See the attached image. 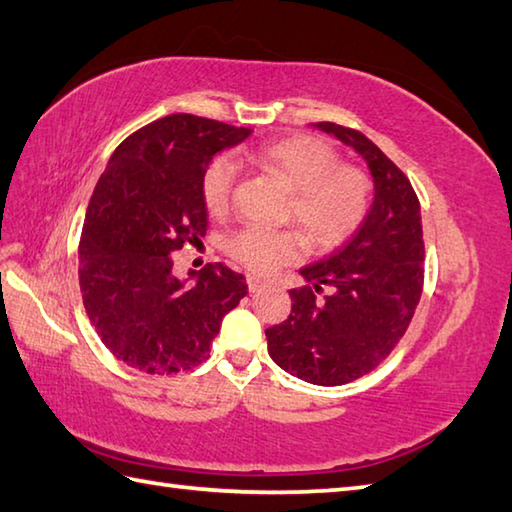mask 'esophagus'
<instances>
[{
  "instance_id": "1",
  "label": "esophagus",
  "mask_w": 512,
  "mask_h": 512,
  "mask_svg": "<svg viewBox=\"0 0 512 512\" xmlns=\"http://www.w3.org/2000/svg\"><path fill=\"white\" fill-rule=\"evenodd\" d=\"M266 286V281H262L259 277H253V275H248V290L250 292H257V290H262Z\"/></svg>"
}]
</instances>
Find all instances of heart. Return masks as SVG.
Instances as JSON below:
<instances>
[{
	"label": "heart",
	"instance_id": "1",
	"mask_svg": "<svg viewBox=\"0 0 512 512\" xmlns=\"http://www.w3.org/2000/svg\"><path fill=\"white\" fill-rule=\"evenodd\" d=\"M248 160L292 189L286 220L297 222L312 246H341L365 222L372 206V178L365 169L341 162L330 140L292 134L255 147ZM235 180V162L228 156H217L206 165L200 191L211 215L224 217L231 211ZM226 253L253 273L268 275L281 264L295 262L303 253V237L295 228L244 226L226 239Z\"/></svg>",
	"mask_w": 512,
	"mask_h": 512
}]
</instances>
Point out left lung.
<instances>
[{
	"label": "left lung",
	"instance_id": "left-lung-1",
	"mask_svg": "<svg viewBox=\"0 0 512 512\" xmlns=\"http://www.w3.org/2000/svg\"><path fill=\"white\" fill-rule=\"evenodd\" d=\"M361 154L374 204L350 242L301 270L290 317L266 330L273 361L312 385H345L378 367L405 336L424 284L420 202L409 178L365 134L317 123Z\"/></svg>",
	"mask_w": 512,
	"mask_h": 512
}]
</instances>
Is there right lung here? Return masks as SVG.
I'll use <instances>...</instances> for the list:
<instances>
[{
  "mask_svg": "<svg viewBox=\"0 0 512 512\" xmlns=\"http://www.w3.org/2000/svg\"><path fill=\"white\" fill-rule=\"evenodd\" d=\"M248 136L246 127L171 114L127 136L96 182L79 244L83 306L107 350L138 372L202 365L224 314L246 297L244 275L224 264H206L184 286L171 275V253L206 233V165Z\"/></svg>",
  "mask_w": 512,
  "mask_h": 512,
  "instance_id": "add662e5",
  "label": "right lung"
}]
</instances>
